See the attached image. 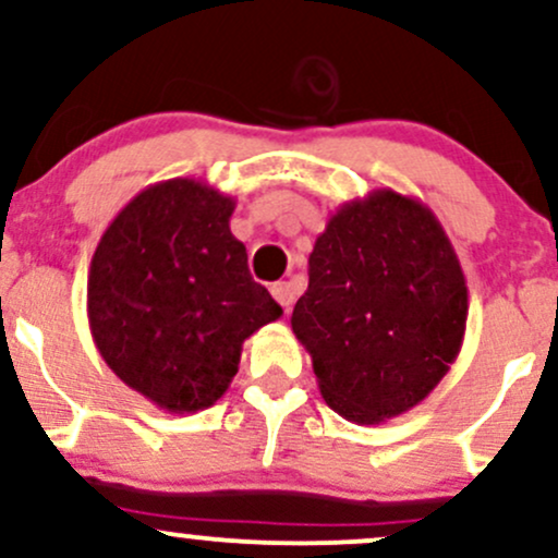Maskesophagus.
<instances>
[{"instance_id": "obj_1", "label": "esophagus", "mask_w": 558, "mask_h": 558, "mask_svg": "<svg viewBox=\"0 0 558 558\" xmlns=\"http://www.w3.org/2000/svg\"><path fill=\"white\" fill-rule=\"evenodd\" d=\"M270 291H272L275 301L283 306L286 315H288V312H291V306H293V299H296V293H293V286L291 283H275Z\"/></svg>"}]
</instances>
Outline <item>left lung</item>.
Wrapping results in <instances>:
<instances>
[{
  "label": "left lung",
  "instance_id": "1",
  "mask_svg": "<svg viewBox=\"0 0 558 558\" xmlns=\"http://www.w3.org/2000/svg\"><path fill=\"white\" fill-rule=\"evenodd\" d=\"M466 280L444 226L390 189L345 202L317 235L291 328L332 412L377 425L444 380L466 330Z\"/></svg>",
  "mask_w": 558,
  "mask_h": 558
}]
</instances>
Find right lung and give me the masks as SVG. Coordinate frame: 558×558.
<instances>
[{
  "label": "right lung",
  "mask_w": 558,
  "mask_h": 558,
  "mask_svg": "<svg viewBox=\"0 0 558 558\" xmlns=\"http://www.w3.org/2000/svg\"><path fill=\"white\" fill-rule=\"evenodd\" d=\"M235 198L196 178L146 185L105 230L88 270V328L128 388L172 414L222 399L241 349L283 310L230 233Z\"/></svg>",
  "instance_id": "1"
}]
</instances>
